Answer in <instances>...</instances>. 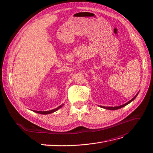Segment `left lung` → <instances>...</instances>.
Listing matches in <instances>:
<instances>
[{"label":"left lung","instance_id":"8db88e82","mask_svg":"<svg viewBox=\"0 0 153 153\" xmlns=\"http://www.w3.org/2000/svg\"><path fill=\"white\" fill-rule=\"evenodd\" d=\"M138 94V93H137V94L135 95V96L134 97V98H133L131 100H129V101H128V102H127L126 103H125V104L122 105H120V106H101V107L103 108L108 109V110H117V109H119V108H121L123 107V106H124L127 105H128V104H129V103H130L132 101H133L135 99V98H136V97L137 96Z\"/></svg>","mask_w":153,"mask_h":153}]
</instances>
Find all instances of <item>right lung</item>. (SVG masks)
<instances>
[{
    "instance_id": "right-lung-1",
    "label": "right lung",
    "mask_w": 153,
    "mask_h": 153,
    "mask_svg": "<svg viewBox=\"0 0 153 153\" xmlns=\"http://www.w3.org/2000/svg\"><path fill=\"white\" fill-rule=\"evenodd\" d=\"M62 106H63V105H60V106H59V107H57V108H56L53 109V110H48V111H43V112H42V111L34 110V112H36V113L40 114H45V115H46V114H51V113H53V112H55V111H57L58 109L61 108Z\"/></svg>"
}]
</instances>
